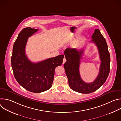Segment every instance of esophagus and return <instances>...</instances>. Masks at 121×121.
<instances>
[{
  "mask_svg": "<svg viewBox=\"0 0 121 121\" xmlns=\"http://www.w3.org/2000/svg\"><path fill=\"white\" fill-rule=\"evenodd\" d=\"M66 61V59H65V57H64V58L63 59V64H65V62Z\"/></svg>",
  "mask_w": 121,
  "mask_h": 121,
  "instance_id": "1",
  "label": "esophagus"
}]
</instances>
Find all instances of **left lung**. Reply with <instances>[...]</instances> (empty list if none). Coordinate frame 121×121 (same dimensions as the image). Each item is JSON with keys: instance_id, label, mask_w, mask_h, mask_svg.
<instances>
[{"instance_id": "left-lung-1", "label": "left lung", "mask_w": 121, "mask_h": 121, "mask_svg": "<svg viewBox=\"0 0 121 121\" xmlns=\"http://www.w3.org/2000/svg\"><path fill=\"white\" fill-rule=\"evenodd\" d=\"M91 38V42L98 49L101 61L99 74L93 82L86 83L80 77L79 69L83 49L67 48L64 52L67 61L64 66L69 86L73 91L84 94L91 93L99 89L106 81L110 70V56L105 38L98 29L95 30Z\"/></svg>"}]
</instances>
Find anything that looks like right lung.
Masks as SVG:
<instances>
[{
  "label": "right lung",
  "instance_id": "add662e5",
  "mask_svg": "<svg viewBox=\"0 0 121 121\" xmlns=\"http://www.w3.org/2000/svg\"><path fill=\"white\" fill-rule=\"evenodd\" d=\"M38 29L30 27L23 29L19 34L13 47L11 66L14 77L26 90L41 93L50 89L54 80L55 70L62 64L64 55H59L34 63L25 54L28 38Z\"/></svg>",
  "mask_w": 121,
  "mask_h": 121
}]
</instances>
